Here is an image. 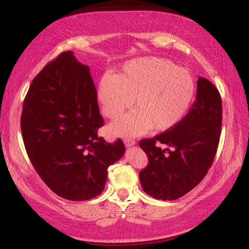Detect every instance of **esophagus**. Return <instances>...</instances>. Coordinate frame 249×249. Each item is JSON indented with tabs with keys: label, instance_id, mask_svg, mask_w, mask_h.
Returning a JSON list of instances; mask_svg holds the SVG:
<instances>
[{
	"label": "esophagus",
	"instance_id": "obj_1",
	"mask_svg": "<svg viewBox=\"0 0 249 249\" xmlns=\"http://www.w3.org/2000/svg\"><path fill=\"white\" fill-rule=\"evenodd\" d=\"M124 145H125L126 147H131V146L135 145V141L132 140V139H125V140H124Z\"/></svg>",
	"mask_w": 249,
	"mask_h": 249
}]
</instances>
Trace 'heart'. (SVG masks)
I'll return each mask as SVG.
<instances>
[{
    "label": "heart",
    "mask_w": 249,
    "mask_h": 249,
    "mask_svg": "<svg viewBox=\"0 0 249 249\" xmlns=\"http://www.w3.org/2000/svg\"><path fill=\"white\" fill-rule=\"evenodd\" d=\"M195 82L189 71L167 59L144 57L126 62L116 77L105 76L97 88L103 114L117 119L133 105L135 110L109 126L113 136H138L152 127L167 131L189 110Z\"/></svg>",
    "instance_id": "b5f03b06"
}]
</instances>
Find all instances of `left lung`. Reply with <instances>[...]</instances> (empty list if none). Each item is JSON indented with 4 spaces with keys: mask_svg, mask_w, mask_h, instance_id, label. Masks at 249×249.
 <instances>
[{
    "mask_svg": "<svg viewBox=\"0 0 249 249\" xmlns=\"http://www.w3.org/2000/svg\"><path fill=\"white\" fill-rule=\"evenodd\" d=\"M221 124L220 93L209 80L199 77L196 97L186 116L166 132L139 142L148 158L147 167L139 173L145 193L157 199L175 200L196 187L214 161Z\"/></svg>",
    "mask_w": 249,
    "mask_h": 249,
    "instance_id": "left-lung-1",
    "label": "left lung"
}]
</instances>
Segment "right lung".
Instances as JSON below:
<instances>
[{
	"label": "right lung",
	"mask_w": 249,
	"mask_h": 249,
	"mask_svg": "<svg viewBox=\"0 0 249 249\" xmlns=\"http://www.w3.org/2000/svg\"><path fill=\"white\" fill-rule=\"evenodd\" d=\"M104 124L87 65L63 52L33 79L20 117L22 140L35 170L69 200L101 194L108 167L124 154L122 139L99 137Z\"/></svg>",
	"instance_id": "right-lung-1"
}]
</instances>
